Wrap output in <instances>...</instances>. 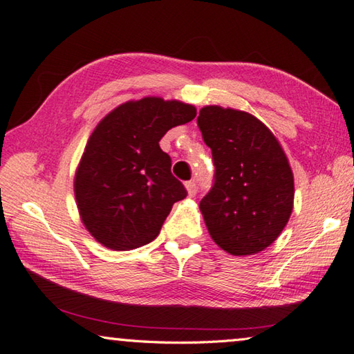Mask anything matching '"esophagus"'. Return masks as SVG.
Masks as SVG:
<instances>
[{
    "mask_svg": "<svg viewBox=\"0 0 354 354\" xmlns=\"http://www.w3.org/2000/svg\"><path fill=\"white\" fill-rule=\"evenodd\" d=\"M185 189H187V194H189V196H195V195H196V190H198V187H196V183H195V181H189V183H185Z\"/></svg>",
    "mask_w": 354,
    "mask_h": 354,
    "instance_id": "34e87169",
    "label": "esophagus"
}]
</instances>
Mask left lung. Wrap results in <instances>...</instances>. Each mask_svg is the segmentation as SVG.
<instances>
[{
    "label": "left lung",
    "mask_w": 354,
    "mask_h": 354,
    "mask_svg": "<svg viewBox=\"0 0 354 354\" xmlns=\"http://www.w3.org/2000/svg\"><path fill=\"white\" fill-rule=\"evenodd\" d=\"M196 124L215 164V184L199 203L205 227L230 255L271 246L294 207V175L279 139L250 113L207 105Z\"/></svg>",
    "instance_id": "1"
}]
</instances>
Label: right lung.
<instances>
[{
  "label": "right lung",
  "instance_id": "obj_1",
  "mask_svg": "<svg viewBox=\"0 0 354 354\" xmlns=\"http://www.w3.org/2000/svg\"><path fill=\"white\" fill-rule=\"evenodd\" d=\"M195 115L194 105L149 95L115 106L94 128L77 165L74 195L83 226L102 246L149 244L173 204L187 196L159 140Z\"/></svg>",
  "mask_w": 354,
  "mask_h": 354
}]
</instances>
